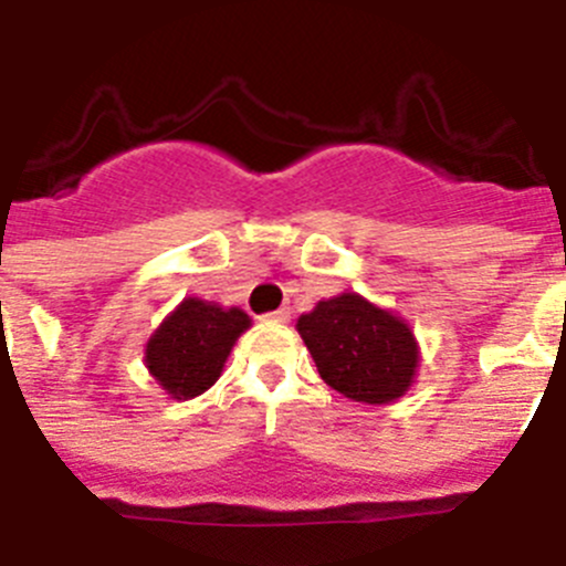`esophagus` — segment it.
<instances>
[{"instance_id":"obj_1","label":"esophagus","mask_w":566,"mask_h":566,"mask_svg":"<svg viewBox=\"0 0 566 566\" xmlns=\"http://www.w3.org/2000/svg\"><path fill=\"white\" fill-rule=\"evenodd\" d=\"M263 319H269V323H286V319H289V312H286V308H277V312L263 314Z\"/></svg>"}]
</instances>
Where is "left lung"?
I'll list each match as a JSON object with an SVG mask.
<instances>
[{"label": "left lung", "instance_id": "obj_1", "mask_svg": "<svg viewBox=\"0 0 566 566\" xmlns=\"http://www.w3.org/2000/svg\"><path fill=\"white\" fill-rule=\"evenodd\" d=\"M319 377L343 397L385 405L402 397L417 371L411 328L359 294L319 300L297 319Z\"/></svg>", "mask_w": 566, "mask_h": 566}]
</instances>
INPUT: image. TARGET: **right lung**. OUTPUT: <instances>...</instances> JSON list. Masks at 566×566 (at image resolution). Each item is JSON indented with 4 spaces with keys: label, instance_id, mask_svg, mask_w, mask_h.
I'll list each match as a JSON object with an SVG mask.
<instances>
[{
    "label": "right lung",
    "instance_id": "add662e5",
    "mask_svg": "<svg viewBox=\"0 0 566 566\" xmlns=\"http://www.w3.org/2000/svg\"><path fill=\"white\" fill-rule=\"evenodd\" d=\"M249 328L240 308L187 297L147 343V368L175 399L198 397L221 377L234 339Z\"/></svg>",
    "mask_w": 566,
    "mask_h": 566
}]
</instances>
